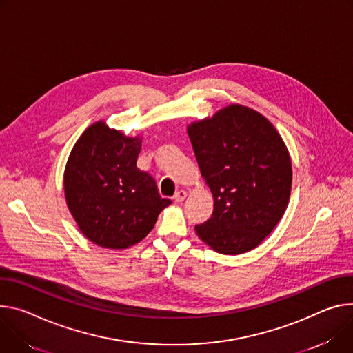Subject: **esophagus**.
<instances>
[{"label": "esophagus", "mask_w": 353, "mask_h": 353, "mask_svg": "<svg viewBox=\"0 0 353 353\" xmlns=\"http://www.w3.org/2000/svg\"><path fill=\"white\" fill-rule=\"evenodd\" d=\"M185 197H187V193L184 190H180V191H177V193L174 194V201L176 203H183L184 200H185Z\"/></svg>", "instance_id": "1"}]
</instances>
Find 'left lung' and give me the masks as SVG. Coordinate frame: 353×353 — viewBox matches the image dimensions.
<instances>
[{
  "label": "left lung",
  "mask_w": 353,
  "mask_h": 353,
  "mask_svg": "<svg viewBox=\"0 0 353 353\" xmlns=\"http://www.w3.org/2000/svg\"><path fill=\"white\" fill-rule=\"evenodd\" d=\"M187 134L214 199L199 238L222 254L259 246L281 219L292 193V159L273 123L231 104L191 122Z\"/></svg>",
  "instance_id": "1"
}]
</instances>
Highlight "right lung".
Masks as SVG:
<instances>
[{"label":"right lung","instance_id":"right-lung-1","mask_svg":"<svg viewBox=\"0 0 353 353\" xmlns=\"http://www.w3.org/2000/svg\"><path fill=\"white\" fill-rule=\"evenodd\" d=\"M142 138L126 137L105 121L90 125L74 143L63 185L70 214L83 235L107 249L141 242L157 215L172 204L150 174L137 168Z\"/></svg>","mask_w":353,"mask_h":353}]
</instances>
